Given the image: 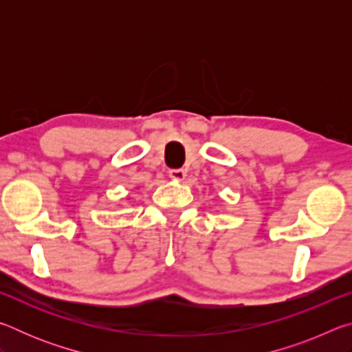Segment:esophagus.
<instances>
[{
	"label": "esophagus",
	"instance_id": "esophagus-1",
	"mask_svg": "<svg viewBox=\"0 0 352 352\" xmlns=\"http://www.w3.org/2000/svg\"><path fill=\"white\" fill-rule=\"evenodd\" d=\"M169 177L172 178V180L182 182V180H184V177H186V170H184V169H172V170H169Z\"/></svg>",
	"mask_w": 352,
	"mask_h": 352
}]
</instances>
